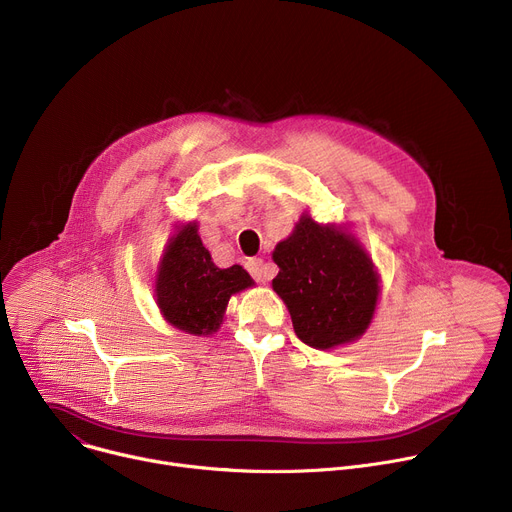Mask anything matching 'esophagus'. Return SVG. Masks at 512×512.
I'll list each match as a JSON object with an SVG mask.
<instances>
[{"instance_id":"esophagus-1","label":"esophagus","mask_w":512,"mask_h":512,"mask_svg":"<svg viewBox=\"0 0 512 512\" xmlns=\"http://www.w3.org/2000/svg\"><path fill=\"white\" fill-rule=\"evenodd\" d=\"M247 269H249V273H251L257 281H265V279L269 277L263 259H249V261H247Z\"/></svg>"}]
</instances>
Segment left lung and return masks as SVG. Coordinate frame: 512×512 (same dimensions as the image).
Listing matches in <instances>:
<instances>
[{"label":"left lung","instance_id":"1","mask_svg":"<svg viewBox=\"0 0 512 512\" xmlns=\"http://www.w3.org/2000/svg\"><path fill=\"white\" fill-rule=\"evenodd\" d=\"M273 291L287 306L302 342L330 350L369 330L379 294L377 267L348 223L320 225L304 212L273 249Z\"/></svg>","mask_w":512,"mask_h":512}]
</instances>
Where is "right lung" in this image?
<instances>
[{
    "label": "right lung",
    "mask_w": 512,
    "mask_h": 512,
    "mask_svg": "<svg viewBox=\"0 0 512 512\" xmlns=\"http://www.w3.org/2000/svg\"><path fill=\"white\" fill-rule=\"evenodd\" d=\"M156 304L162 318L192 336L214 334L223 324L231 296L253 287L241 267H216L198 235V223L174 227L156 271Z\"/></svg>",
    "instance_id": "right-lung-1"
}]
</instances>
